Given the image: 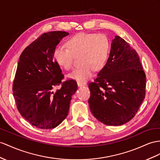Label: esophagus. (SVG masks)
Wrapping results in <instances>:
<instances>
[{
	"mask_svg": "<svg viewBox=\"0 0 160 160\" xmlns=\"http://www.w3.org/2000/svg\"><path fill=\"white\" fill-rule=\"evenodd\" d=\"M86 84L85 83H80V82H78V86L79 87H83V86H85Z\"/></svg>",
	"mask_w": 160,
	"mask_h": 160,
	"instance_id": "obj_1",
	"label": "esophagus"
}]
</instances>
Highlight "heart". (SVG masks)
<instances>
[{
  "label": "heart",
  "mask_w": 160,
  "mask_h": 160,
  "mask_svg": "<svg viewBox=\"0 0 160 160\" xmlns=\"http://www.w3.org/2000/svg\"><path fill=\"white\" fill-rule=\"evenodd\" d=\"M67 48L57 47L53 52L56 63L65 69L72 67L73 55H80L82 65L68 74L69 78L80 83L87 82L93 74L94 69L100 70L108 60L110 44L103 34L81 32L67 41Z\"/></svg>",
  "instance_id": "obj_1"
}]
</instances>
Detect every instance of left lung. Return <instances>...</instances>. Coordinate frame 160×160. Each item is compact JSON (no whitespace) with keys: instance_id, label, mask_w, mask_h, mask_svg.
I'll list each match as a JSON object with an SVG mask.
<instances>
[{"instance_id":"8db88e82","label":"left lung","mask_w":160,"mask_h":160,"mask_svg":"<svg viewBox=\"0 0 160 160\" xmlns=\"http://www.w3.org/2000/svg\"><path fill=\"white\" fill-rule=\"evenodd\" d=\"M146 77L136 51L116 36L107 63L88 87V104L94 117L108 126L132 120L145 96Z\"/></svg>"}]
</instances>
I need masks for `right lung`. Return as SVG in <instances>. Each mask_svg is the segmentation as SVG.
<instances>
[{"mask_svg":"<svg viewBox=\"0 0 160 160\" xmlns=\"http://www.w3.org/2000/svg\"><path fill=\"white\" fill-rule=\"evenodd\" d=\"M69 33H44L28 46L19 57L13 84L19 112L40 129H52L66 118L72 96L77 91L73 80L61 82L63 75L53 57L56 46ZM61 84L59 89L54 88Z\"/></svg>","mask_w":160,"mask_h":160,"instance_id":"add662e5","label":"right lung"}]
</instances>
